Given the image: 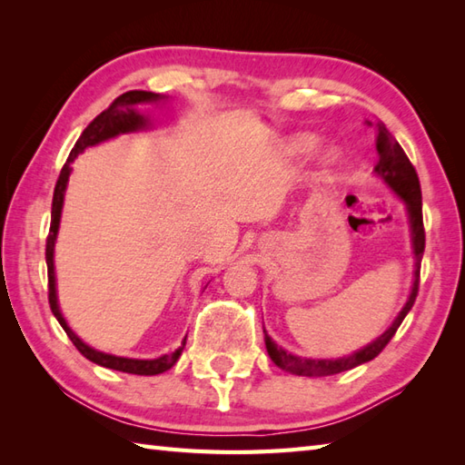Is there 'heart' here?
<instances>
[{"mask_svg":"<svg viewBox=\"0 0 465 465\" xmlns=\"http://www.w3.org/2000/svg\"><path fill=\"white\" fill-rule=\"evenodd\" d=\"M312 145H313L312 137H300V140H298V147H302V150H310Z\"/></svg>","mask_w":465,"mask_h":465,"instance_id":"heart-1","label":"heart"}]
</instances>
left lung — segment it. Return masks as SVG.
<instances>
[{"mask_svg": "<svg viewBox=\"0 0 465 465\" xmlns=\"http://www.w3.org/2000/svg\"><path fill=\"white\" fill-rule=\"evenodd\" d=\"M375 150H378V162L373 165V172L378 173L381 180L388 183L393 192H396L403 202L408 205L410 212V223H411V240H413V255H416V278H413V288L410 298L403 305V310L393 323L385 330L378 340L371 341L370 345H365L363 350L353 351L348 358H340V360H305L298 358V355H292L285 350H282L278 343H273L268 333H265V348H268L270 358L273 360L275 365H280L282 370L292 371L295 375H308V378H322V375H333L340 371H348L355 365L365 363L373 360L385 345L390 343V340L396 335L398 328L401 325L403 318H406L408 312L411 310L413 302L418 298V290H420V265H421V255L423 248H426V230H423V215H421V190H420V177L416 167L411 165L410 157L406 152L401 150V145L396 142L388 127L383 125V122H375Z\"/></svg>", "mask_w": 465, "mask_h": 465, "instance_id": "left-lung-1", "label": "left lung"}]
</instances>
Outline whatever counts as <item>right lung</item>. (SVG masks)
Masks as SVG:
<instances>
[{
  "label": "right lung",
  "mask_w": 465,
  "mask_h": 465,
  "mask_svg": "<svg viewBox=\"0 0 465 465\" xmlns=\"http://www.w3.org/2000/svg\"><path fill=\"white\" fill-rule=\"evenodd\" d=\"M160 100V95L152 94V92H143V90H132L125 92L120 97H115L112 105L107 107L105 112H102L95 120L85 127L84 134L80 135V140L75 142L74 150L69 152L67 162L64 163L62 172H59L55 190H54V202H52V223H49V233L45 240V263H47V300H49V308H52L54 315L57 318L59 325L65 330L67 338L74 341L84 358L90 361L104 365V368L117 370V371H125V373H135V375H155V373H163L170 368H173L175 361L180 360V355L183 351L185 340L182 343L180 350H175L173 353H165L157 360H130V358H117V355L110 353H102L92 350L90 345H85L77 335L67 328V323L64 320L62 312L57 308V298H55V273H54V243H55V235H57V227H59V215H62V205H64V192L67 185V177L69 172H72V163L77 155H80L87 145H95L104 140H110V137L117 134H125V132H135L140 127L145 125V117L135 112V104L142 102H155Z\"/></svg>",
  "instance_id": "add662e5"
}]
</instances>
